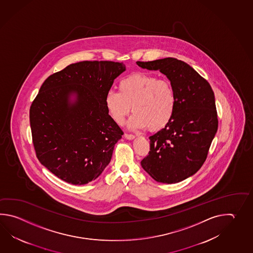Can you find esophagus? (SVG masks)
Listing matches in <instances>:
<instances>
[{
    "instance_id": "34e87169",
    "label": "esophagus",
    "mask_w": 253,
    "mask_h": 253,
    "mask_svg": "<svg viewBox=\"0 0 253 253\" xmlns=\"http://www.w3.org/2000/svg\"><path fill=\"white\" fill-rule=\"evenodd\" d=\"M124 136L126 139H134V137H135L134 134H128V133H125Z\"/></svg>"
}]
</instances>
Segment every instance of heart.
I'll use <instances>...</instances> for the list:
<instances>
[{
  "mask_svg": "<svg viewBox=\"0 0 253 253\" xmlns=\"http://www.w3.org/2000/svg\"><path fill=\"white\" fill-rule=\"evenodd\" d=\"M105 106L117 124L124 123L132 107L134 114L129 121L131 127L158 131L172 120L176 95L170 81L139 72L119 81V92L108 90Z\"/></svg>",
  "mask_w": 253,
  "mask_h": 253,
  "instance_id": "1",
  "label": "heart"
}]
</instances>
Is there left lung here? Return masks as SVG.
Listing matches in <instances>:
<instances>
[{
  "instance_id": "obj_1",
  "label": "left lung",
  "mask_w": 253,
  "mask_h": 253,
  "mask_svg": "<svg viewBox=\"0 0 253 253\" xmlns=\"http://www.w3.org/2000/svg\"><path fill=\"white\" fill-rule=\"evenodd\" d=\"M136 64L167 76L176 95L172 120L149 137L150 151L141 166L156 182H181L197 172L208 156L218 129L214 93L209 82L182 60L166 58Z\"/></svg>"
}]
</instances>
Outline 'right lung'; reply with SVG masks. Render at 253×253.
Masks as SVG:
<instances>
[{
	"instance_id": "obj_1",
	"label": "right lung",
	"mask_w": 253,
	"mask_h": 253,
	"mask_svg": "<svg viewBox=\"0 0 253 253\" xmlns=\"http://www.w3.org/2000/svg\"><path fill=\"white\" fill-rule=\"evenodd\" d=\"M126 70L123 62L81 61L49 76L30 108L36 156L72 184L97 179L109 164L123 131L108 115L106 93ZM71 92L77 94L70 103Z\"/></svg>"
}]
</instances>
